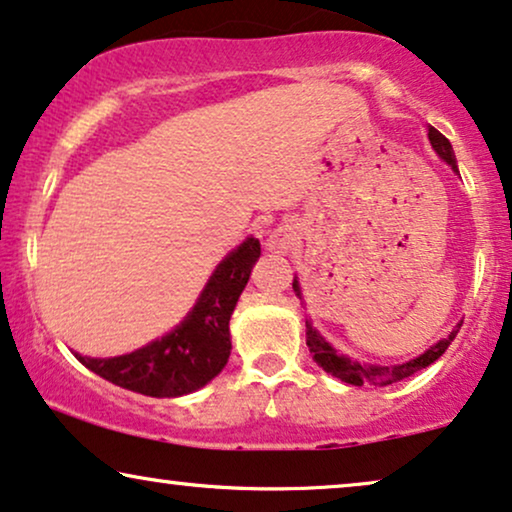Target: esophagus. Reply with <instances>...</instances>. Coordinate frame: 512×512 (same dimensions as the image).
I'll return each mask as SVG.
<instances>
[{
  "label": "esophagus",
  "instance_id": "1",
  "mask_svg": "<svg viewBox=\"0 0 512 512\" xmlns=\"http://www.w3.org/2000/svg\"><path fill=\"white\" fill-rule=\"evenodd\" d=\"M296 244V232L291 225H277L275 230H270V235L265 237V247L275 254H284V251L291 249Z\"/></svg>",
  "mask_w": 512,
  "mask_h": 512
}]
</instances>
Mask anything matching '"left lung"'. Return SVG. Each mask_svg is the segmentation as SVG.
Returning a JSON list of instances; mask_svg holds the SVG:
<instances>
[{
  "label": "left lung",
  "mask_w": 512,
  "mask_h": 512,
  "mask_svg": "<svg viewBox=\"0 0 512 512\" xmlns=\"http://www.w3.org/2000/svg\"><path fill=\"white\" fill-rule=\"evenodd\" d=\"M428 138H430V143H433V148L437 150V155H440L447 164H451V169L459 174V169H456L454 150H451V143L447 141V138H444L440 131L435 129V126H430L428 129ZM294 291H296V296L301 298V289H298L296 280H294ZM305 327H308V331H305V343H308L310 353H313V360L320 364L327 374L341 378V381L350 383V386H364V383H369V386H390V383L402 381V378H407L411 374H416V371L430 367L437 357L444 355V350L449 348V343L454 341L456 334H459V329H454L449 334V338H442L440 343H435L433 348L426 350L421 357H416V360L395 364V367H378V364H360L345 355H336V350L331 348V345L324 341V338L317 334V331L310 327L308 322H305Z\"/></svg>",
  "instance_id": "obj_1"
}]
</instances>
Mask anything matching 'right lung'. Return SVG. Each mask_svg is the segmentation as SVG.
I'll list each match as a JSON object with an SVG mask.
<instances>
[{
  "label": "right lung",
  "instance_id": "1",
  "mask_svg": "<svg viewBox=\"0 0 512 512\" xmlns=\"http://www.w3.org/2000/svg\"><path fill=\"white\" fill-rule=\"evenodd\" d=\"M258 256L261 244L254 237L228 254L185 322L159 341L108 360L75 353L77 360L105 381L150 397H178L207 386L230 357V315Z\"/></svg>",
  "mask_w": 512,
  "mask_h": 512
}]
</instances>
